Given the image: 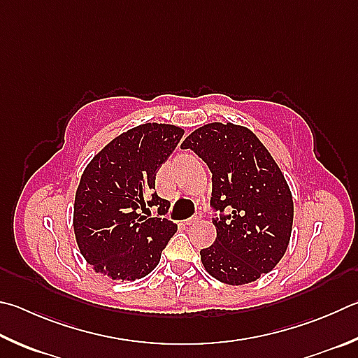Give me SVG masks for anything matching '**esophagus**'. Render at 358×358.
<instances>
[{
	"mask_svg": "<svg viewBox=\"0 0 358 358\" xmlns=\"http://www.w3.org/2000/svg\"><path fill=\"white\" fill-rule=\"evenodd\" d=\"M200 219H201V214H200V213H197V214H194L192 217L186 219V220H185V224H186V225H194L196 222H199Z\"/></svg>",
	"mask_w": 358,
	"mask_h": 358,
	"instance_id": "obj_1",
	"label": "esophagus"
}]
</instances>
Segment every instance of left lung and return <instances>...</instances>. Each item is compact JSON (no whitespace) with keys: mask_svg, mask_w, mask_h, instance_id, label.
Segmentation results:
<instances>
[{"mask_svg":"<svg viewBox=\"0 0 358 358\" xmlns=\"http://www.w3.org/2000/svg\"><path fill=\"white\" fill-rule=\"evenodd\" d=\"M213 173L211 205L231 213L214 219L216 241L200 250L208 274L239 287L275 268L288 249L294 203L283 172L249 128L213 122L181 144Z\"/></svg>","mask_w":358,"mask_h":358,"instance_id":"left-lung-1","label":"left lung"}]
</instances>
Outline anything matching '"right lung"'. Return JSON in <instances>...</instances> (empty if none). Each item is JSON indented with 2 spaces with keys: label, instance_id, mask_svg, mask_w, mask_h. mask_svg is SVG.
Listing matches in <instances>:
<instances>
[{
  "label": "right lung",
  "instance_id": "1",
  "mask_svg": "<svg viewBox=\"0 0 358 358\" xmlns=\"http://www.w3.org/2000/svg\"><path fill=\"white\" fill-rule=\"evenodd\" d=\"M185 129L169 123H142L114 138L90 159L75 194L73 231L84 259L113 280H136L157 268L177 224L145 217L141 211L167 200L155 180L177 148Z\"/></svg>",
  "mask_w": 358,
  "mask_h": 358
}]
</instances>
